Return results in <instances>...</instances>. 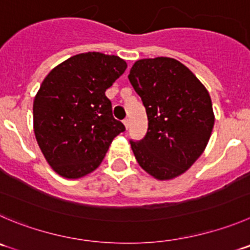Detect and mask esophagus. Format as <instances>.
Wrapping results in <instances>:
<instances>
[{
	"instance_id": "34e87169",
	"label": "esophagus",
	"mask_w": 250,
	"mask_h": 250,
	"mask_svg": "<svg viewBox=\"0 0 250 250\" xmlns=\"http://www.w3.org/2000/svg\"><path fill=\"white\" fill-rule=\"evenodd\" d=\"M123 123H124V126H125V129H129V126H130V120H129V119H125V120H124L123 121Z\"/></svg>"
}]
</instances>
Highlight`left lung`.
Wrapping results in <instances>:
<instances>
[{"mask_svg":"<svg viewBox=\"0 0 250 250\" xmlns=\"http://www.w3.org/2000/svg\"><path fill=\"white\" fill-rule=\"evenodd\" d=\"M129 81L148 118L145 139L131 141L137 163L157 180L184 174L204 153L213 129L208 89L187 66L163 56L137 60Z\"/></svg>","mask_w":250,"mask_h":250,"instance_id":"left-lung-1","label":"left lung"}]
</instances>
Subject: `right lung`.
I'll list each match as a JSON object with an SVG mask.
<instances>
[{
	"label": "right lung",
	"instance_id": "right-lung-1",
	"mask_svg": "<svg viewBox=\"0 0 250 250\" xmlns=\"http://www.w3.org/2000/svg\"><path fill=\"white\" fill-rule=\"evenodd\" d=\"M127 63L115 55L83 52L52 68L33 103L35 139L59 175L78 179L99 167L114 137L125 130L105 91Z\"/></svg>",
	"mask_w": 250,
	"mask_h": 250
}]
</instances>
